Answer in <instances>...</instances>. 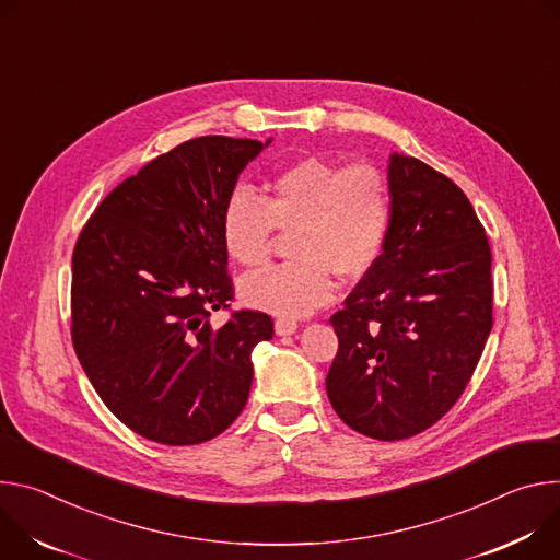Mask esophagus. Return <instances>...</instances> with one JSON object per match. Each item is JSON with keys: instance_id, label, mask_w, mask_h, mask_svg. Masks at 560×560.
<instances>
[{"instance_id": "obj_1", "label": "esophagus", "mask_w": 560, "mask_h": 560, "mask_svg": "<svg viewBox=\"0 0 560 560\" xmlns=\"http://www.w3.org/2000/svg\"><path fill=\"white\" fill-rule=\"evenodd\" d=\"M295 329H298V323L291 320V318H278L276 320V334L278 336H291V334H295Z\"/></svg>"}]
</instances>
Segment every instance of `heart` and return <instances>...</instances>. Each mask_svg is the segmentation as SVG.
<instances>
[{
	"instance_id": "obj_1",
	"label": "heart",
	"mask_w": 560,
	"mask_h": 560,
	"mask_svg": "<svg viewBox=\"0 0 560 560\" xmlns=\"http://www.w3.org/2000/svg\"><path fill=\"white\" fill-rule=\"evenodd\" d=\"M392 215L389 184L376 166L308 155L271 177L265 200L235 186L220 233L226 256L244 269L269 262L276 229L293 233V260L246 276L240 295L269 314L298 318L334 300V273L353 280L381 260Z\"/></svg>"
}]
</instances>
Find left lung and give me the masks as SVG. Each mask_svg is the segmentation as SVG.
<instances>
[{
    "label": "left lung",
    "mask_w": 560,
    "mask_h": 560,
    "mask_svg": "<svg viewBox=\"0 0 560 560\" xmlns=\"http://www.w3.org/2000/svg\"><path fill=\"white\" fill-rule=\"evenodd\" d=\"M381 260L331 316L336 413L378 441L436 424L463 396L493 325L491 252L471 202L436 168L392 155Z\"/></svg>",
    "instance_id": "1"
}]
</instances>
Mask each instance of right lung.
Wrapping results in <instances>:
<instances>
[{"instance_id": "obj_1", "label": "right lung", "mask_w": 560, "mask_h": 560, "mask_svg": "<svg viewBox=\"0 0 560 560\" xmlns=\"http://www.w3.org/2000/svg\"><path fill=\"white\" fill-rule=\"evenodd\" d=\"M262 149L226 136L182 142L117 184L75 242V353L104 405L153 443L220 436L246 405L254 347L273 336L254 308L209 323L235 291L222 207Z\"/></svg>"}]
</instances>
